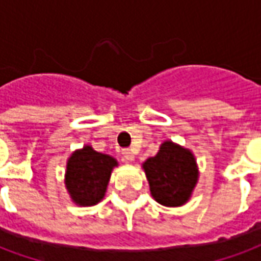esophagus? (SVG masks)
Wrapping results in <instances>:
<instances>
[{
    "label": "esophagus",
    "instance_id": "34e87169",
    "mask_svg": "<svg viewBox=\"0 0 261 261\" xmlns=\"http://www.w3.org/2000/svg\"><path fill=\"white\" fill-rule=\"evenodd\" d=\"M121 153H123V156H124V159L127 161V162L134 161V152L131 151L130 148H124V149L121 151Z\"/></svg>",
    "mask_w": 261,
    "mask_h": 261
}]
</instances>
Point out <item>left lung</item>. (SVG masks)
Returning a JSON list of instances; mask_svg holds the SVG:
<instances>
[{
	"mask_svg": "<svg viewBox=\"0 0 261 261\" xmlns=\"http://www.w3.org/2000/svg\"><path fill=\"white\" fill-rule=\"evenodd\" d=\"M142 168L155 201L166 207H179L189 201L198 180L192 151L172 141H165L158 153L148 158Z\"/></svg>",
	"mask_w": 261,
	"mask_h": 261,
	"instance_id": "left-lung-1",
	"label": "left lung"
}]
</instances>
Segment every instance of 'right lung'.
Masks as SVG:
<instances>
[{
    "mask_svg": "<svg viewBox=\"0 0 261 261\" xmlns=\"http://www.w3.org/2000/svg\"><path fill=\"white\" fill-rule=\"evenodd\" d=\"M114 166L117 161L113 156L96 152L89 145L76 149L69 156L65 170V187L72 201L82 207L100 201Z\"/></svg>",
    "mask_w": 261,
    "mask_h": 261,
    "instance_id": "right-lung-1",
    "label": "right lung"
}]
</instances>
